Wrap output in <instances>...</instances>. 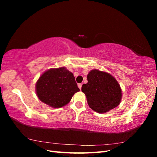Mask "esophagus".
Here are the masks:
<instances>
[{
	"label": "esophagus",
	"mask_w": 157,
	"mask_h": 157,
	"mask_svg": "<svg viewBox=\"0 0 157 157\" xmlns=\"http://www.w3.org/2000/svg\"><path fill=\"white\" fill-rule=\"evenodd\" d=\"M82 84L81 83H79V84H78V87L79 88V89H81V88H82Z\"/></svg>",
	"instance_id": "34e87169"
}]
</instances>
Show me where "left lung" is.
I'll list each match as a JSON object with an SVG mask.
<instances>
[{"label":"left lung","instance_id":"8db88e82","mask_svg":"<svg viewBox=\"0 0 157 157\" xmlns=\"http://www.w3.org/2000/svg\"><path fill=\"white\" fill-rule=\"evenodd\" d=\"M87 79L88 83L84 84L81 90L92 110L105 113L119 105L122 98L121 88L113 76L94 69L87 75Z\"/></svg>","mask_w":157,"mask_h":157}]
</instances>
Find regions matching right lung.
Here are the masks:
<instances>
[{
	"label": "right lung",
	"instance_id": "obj_1",
	"mask_svg": "<svg viewBox=\"0 0 157 157\" xmlns=\"http://www.w3.org/2000/svg\"><path fill=\"white\" fill-rule=\"evenodd\" d=\"M79 90L73 73L65 67L46 71L36 84L38 98L54 108L67 105Z\"/></svg>",
	"mask_w": 157,
	"mask_h": 157
}]
</instances>
